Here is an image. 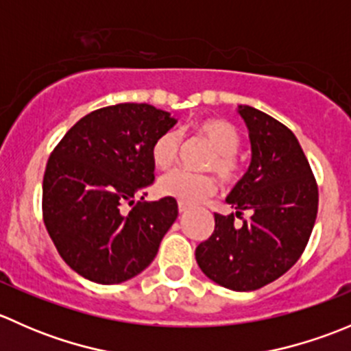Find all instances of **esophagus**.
I'll use <instances>...</instances> for the list:
<instances>
[{
	"mask_svg": "<svg viewBox=\"0 0 351 351\" xmlns=\"http://www.w3.org/2000/svg\"><path fill=\"white\" fill-rule=\"evenodd\" d=\"M178 210H180V214H185V212L190 210V207L185 204H178Z\"/></svg>",
	"mask_w": 351,
	"mask_h": 351,
	"instance_id": "1",
	"label": "esophagus"
}]
</instances>
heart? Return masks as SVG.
<instances>
[{"label":"heart","instance_id":"b5f03b06","mask_svg":"<svg viewBox=\"0 0 351 351\" xmlns=\"http://www.w3.org/2000/svg\"><path fill=\"white\" fill-rule=\"evenodd\" d=\"M198 134L205 137L215 153L210 156L207 168L217 173L222 180L231 182L239 173V161L236 153L241 146V136L232 123L219 119H205L197 123ZM182 136L178 130H166L151 147V158L159 169L173 166L178 159ZM217 183L210 175L189 171V169H173L161 176L158 182V192L162 197L175 198L180 204L195 205L205 198L214 195Z\"/></svg>","mask_w":351,"mask_h":351}]
</instances>
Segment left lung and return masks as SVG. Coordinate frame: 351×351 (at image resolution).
<instances>
[{
  "instance_id": "obj_1",
  "label": "left lung",
  "mask_w": 351,
  "mask_h": 351,
  "mask_svg": "<svg viewBox=\"0 0 351 351\" xmlns=\"http://www.w3.org/2000/svg\"><path fill=\"white\" fill-rule=\"evenodd\" d=\"M250 130L251 162L226 198L234 214H214L215 228L195 250L200 270L226 289L250 292L295 265L317 215V185L299 141L261 110L239 105ZM250 217L238 226L234 215Z\"/></svg>"
}]
</instances>
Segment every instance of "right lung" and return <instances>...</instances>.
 I'll return each instance as SVG.
<instances>
[{"label":"right lung","instance_id":"right-lung-1","mask_svg":"<svg viewBox=\"0 0 351 351\" xmlns=\"http://www.w3.org/2000/svg\"><path fill=\"white\" fill-rule=\"evenodd\" d=\"M176 119L147 104H119L77 120L45 168L44 222L81 277L122 284L146 270L178 217L175 198L137 202L154 182L151 147ZM144 197H141L143 200Z\"/></svg>","mask_w":351,"mask_h":351}]
</instances>
